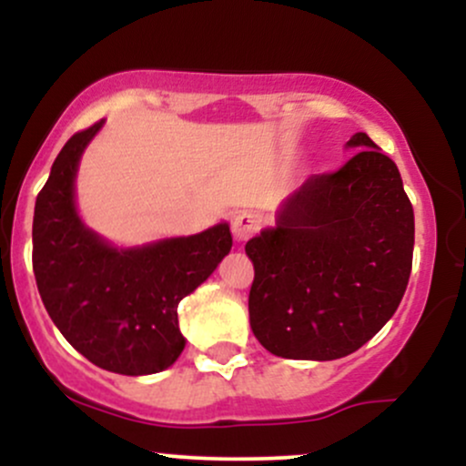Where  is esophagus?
Wrapping results in <instances>:
<instances>
[{"instance_id": "obj_1", "label": "esophagus", "mask_w": 466, "mask_h": 466, "mask_svg": "<svg viewBox=\"0 0 466 466\" xmlns=\"http://www.w3.org/2000/svg\"><path fill=\"white\" fill-rule=\"evenodd\" d=\"M260 228V217L256 212L243 210L238 212L237 217L232 218V234L237 240H248L249 237H254Z\"/></svg>"}]
</instances>
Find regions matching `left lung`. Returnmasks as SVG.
<instances>
[{
  "instance_id": "obj_1",
  "label": "left lung",
  "mask_w": 466,
  "mask_h": 466,
  "mask_svg": "<svg viewBox=\"0 0 466 466\" xmlns=\"http://www.w3.org/2000/svg\"><path fill=\"white\" fill-rule=\"evenodd\" d=\"M335 173L282 201L276 228L248 240L249 324L267 350L330 361L372 339L399 309L414 251V210L397 164L366 133Z\"/></svg>"
}]
</instances>
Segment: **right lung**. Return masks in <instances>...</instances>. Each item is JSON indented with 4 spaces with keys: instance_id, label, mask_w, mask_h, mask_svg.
Wrapping results in <instances>:
<instances>
[{
    "instance_id": "right-lung-1",
    "label": "right lung",
    "mask_w": 466,
    "mask_h": 466,
    "mask_svg": "<svg viewBox=\"0 0 466 466\" xmlns=\"http://www.w3.org/2000/svg\"><path fill=\"white\" fill-rule=\"evenodd\" d=\"M103 120L74 133L36 195L32 269L46 311L80 355L109 372L153 374L177 361L186 339L177 307L232 248L228 223L133 249L83 226L74 206L78 159Z\"/></svg>"
}]
</instances>
